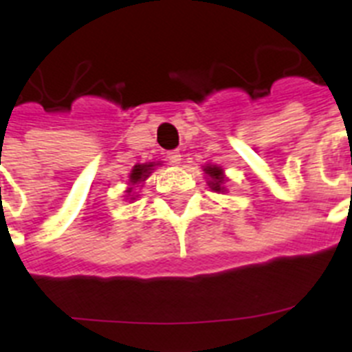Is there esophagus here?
Segmentation results:
<instances>
[{"label":"esophagus","instance_id":"34e87169","mask_svg":"<svg viewBox=\"0 0 352 352\" xmlns=\"http://www.w3.org/2000/svg\"><path fill=\"white\" fill-rule=\"evenodd\" d=\"M167 160H169L173 166H178V164H182V153H179V151H169V153H167Z\"/></svg>","mask_w":352,"mask_h":352}]
</instances>
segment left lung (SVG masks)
Wrapping results in <instances>:
<instances>
[{"label": "left lung", "instance_id": "obj_1", "mask_svg": "<svg viewBox=\"0 0 352 352\" xmlns=\"http://www.w3.org/2000/svg\"><path fill=\"white\" fill-rule=\"evenodd\" d=\"M203 170L208 176V185H210L211 190L217 192V194H223V192H227L226 188L227 178L222 167L214 166V164H206V166H203Z\"/></svg>", "mask_w": 352, "mask_h": 352}]
</instances>
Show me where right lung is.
I'll return each mask as SVG.
<instances>
[{"label":"right lung","instance_id":"obj_1","mask_svg":"<svg viewBox=\"0 0 352 352\" xmlns=\"http://www.w3.org/2000/svg\"><path fill=\"white\" fill-rule=\"evenodd\" d=\"M157 166H162L160 162H146V164H138V166L132 167L129 174V182H126V185H129L125 190L126 195H123L125 201L132 203V201L139 197L138 192H135V186H142V183L149 178V174L153 173Z\"/></svg>","mask_w":352,"mask_h":352}]
</instances>
